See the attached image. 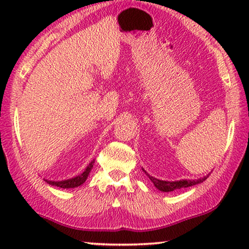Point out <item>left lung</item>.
Returning a JSON list of instances; mask_svg holds the SVG:
<instances>
[{"label": "left lung", "instance_id": "obj_1", "mask_svg": "<svg viewBox=\"0 0 249 249\" xmlns=\"http://www.w3.org/2000/svg\"><path fill=\"white\" fill-rule=\"evenodd\" d=\"M146 173V172H145ZM147 175V173H146ZM148 176V178L151 181L154 183V186L158 188L159 190H161V192H165V193H169V192H173V190L176 189H180V188H187V187H190V186H194V185H197V183H200L203 181H205L207 179V177H204L202 179H197V180H179V181H164V180H159L154 178V177L152 176Z\"/></svg>", "mask_w": 249, "mask_h": 249}]
</instances>
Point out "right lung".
<instances>
[{
	"instance_id": "obj_1",
	"label": "right lung",
	"mask_w": 249,
	"mask_h": 249,
	"mask_svg": "<svg viewBox=\"0 0 249 249\" xmlns=\"http://www.w3.org/2000/svg\"><path fill=\"white\" fill-rule=\"evenodd\" d=\"M93 165H94V161H91L89 164H88L86 170H85L81 175L74 177V178L62 180V181H49V180H45V181L52 186L60 187V188H67V189L68 188H76V187H79L80 185H83V183L86 181V179L88 178V175H89Z\"/></svg>"
}]
</instances>
